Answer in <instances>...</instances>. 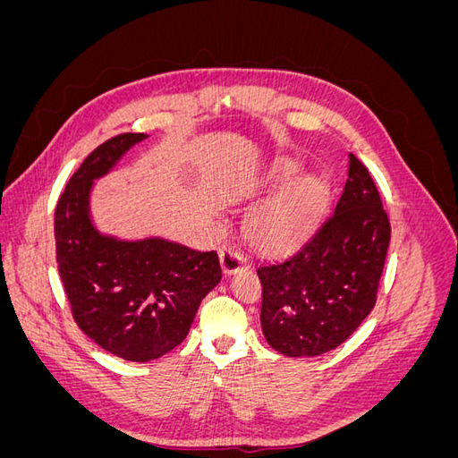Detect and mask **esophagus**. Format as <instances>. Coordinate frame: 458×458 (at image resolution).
I'll list each match as a JSON object with an SVG mask.
<instances>
[{
    "instance_id": "1",
    "label": "esophagus",
    "mask_w": 458,
    "mask_h": 458,
    "mask_svg": "<svg viewBox=\"0 0 458 458\" xmlns=\"http://www.w3.org/2000/svg\"><path fill=\"white\" fill-rule=\"evenodd\" d=\"M219 263H221V271H224L225 275H233V273L244 269L248 266V259L234 246H225V248H221V252H219Z\"/></svg>"
}]
</instances>
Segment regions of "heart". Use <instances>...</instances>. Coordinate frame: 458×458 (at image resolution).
<instances>
[{"label":"heart","mask_w":458,"mask_h":458,"mask_svg":"<svg viewBox=\"0 0 458 458\" xmlns=\"http://www.w3.org/2000/svg\"><path fill=\"white\" fill-rule=\"evenodd\" d=\"M298 174V164L276 162L267 179L281 185ZM327 185L315 175H303L283 187L276 195L250 216L246 234L261 250H284L310 231L315 217L323 210Z\"/></svg>","instance_id":"obj_1"}]
</instances>
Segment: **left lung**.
I'll use <instances>...</instances> for the list:
<instances>
[{
  "label": "left lung",
  "instance_id": "8db88e82",
  "mask_svg": "<svg viewBox=\"0 0 458 458\" xmlns=\"http://www.w3.org/2000/svg\"><path fill=\"white\" fill-rule=\"evenodd\" d=\"M390 221L365 165L350 152L335 212L294 254L258 266L261 330L288 357L338 348L377 303Z\"/></svg>",
  "mask_w": 458,
  "mask_h": 458
}]
</instances>
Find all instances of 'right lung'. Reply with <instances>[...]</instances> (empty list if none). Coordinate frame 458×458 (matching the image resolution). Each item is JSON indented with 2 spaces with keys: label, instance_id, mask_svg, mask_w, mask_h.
<instances>
[{
  "label": "right lung",
  "instance_id": "add662e5",
  "mask_svg": "<svg viewBox=\"0 0 458 458\" xmlns=\"http://www.w3.org/2000/svg\"><path fill=\"white\" fill-rule=\"evenodd\" d=\"M145 133L97 147L66 183L55 210V246L74 321L103 350L147 363L182 344L202 298L221 281L217 254L162 237L122 241L95 227L93 182Z\"/></svg>",
  "mask_w": 458,
  "mask_h": 458
}]
</instances>
